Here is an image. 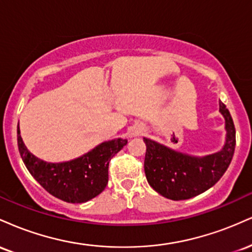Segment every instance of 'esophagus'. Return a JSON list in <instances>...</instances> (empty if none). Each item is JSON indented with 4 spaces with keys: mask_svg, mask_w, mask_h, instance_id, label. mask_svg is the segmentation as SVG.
<instances>
[{
    "mask_svg": "<svg viewBox=\"0 0 252 252\" xmlns=\"http://www.w3.org/2000/svg\"><path fill=\"white\" fill-rule=\"evenodd\" d=\"M141 132H142V129L135 128V129L131 130V132H130V135H131V136H138V135L141 134Z\"/></svg>",
    "mask_w": 252,
    "mask_h": 252,
    "instance_id": "34e87169",
    "label": "esophagus"
}]
</instances>
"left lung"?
Masks as SVG:
<instances>
[{"label": "left lung", "instance_id": "left-lung-1", "mask_svg": "<svg viewBox=\"0 0 252 252\" xmlns=\"http://www.w3.org/2000/svg\"><path fill=\"white\" fill-rule=\"evenodd\" d=\"M219 112L225 120V143L219 152L194 156L178 152L150 138L143 137L147 152L144 173L149 185L172 200H185L207 190L226 172L236 147L232 117L219 100Z\"/></svg>", "mask_w": 252, "mask_h": 252}]
</instances>
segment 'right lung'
I'll return each mask as SVG.
<instances>
[{
  "label": "right lung",
  "instance_id": "right-lung-1",
  "mask_svg": "<svg viewBox=\"0 0 252 252\" xmlns=\"http://www.w3.org/2000/svg\"><path fill=\"white\" fill-rule=\"evenodd\" d=\"M126 143V138H114L73 160L46 162L27 149L17 128L20 155L33 178L52 195L72 204L86 202L103 192L109 180L110 160Z\"/></svg>",
  "mask_w": 252,
  "mask_h": 252
}]
</instances>
